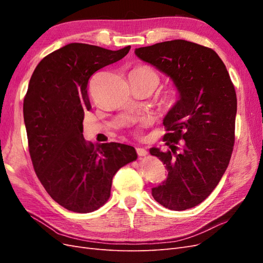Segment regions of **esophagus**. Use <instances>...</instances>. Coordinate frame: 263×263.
Wrapping results in <instances>:
<instances>
[{
  "mask_svg": "<svg viewBox=\"0 0 263 263\" xmlns=\"http://www.w3.org/2000/svg\"><path fill=\"white\" fill-rule=\"evenodd\" d=\"M136 151H137V155H138V156H140V157H145V156H147V150H146V149H144V148H137V149H136Z\"/></svg>",
  "mask_w": 263,
  "mask_h": 263,
  "instance_id": "esophagus-1",
  "label": "esophagus"
}]
</instances>
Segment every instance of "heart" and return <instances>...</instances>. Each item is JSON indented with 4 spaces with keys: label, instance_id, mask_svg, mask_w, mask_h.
Returning a JSON list of instances; mask_svg holds the SVG:
<instances>
[{
    "label": "heart",
    "instance_id": "b5f03b06",
    "mask_svg": "<svg viewBox=\"0 0 263 263\" xmlns=\"http://www.w3.org/2000/svg\"><path fill=\"white\" fill-rule=\"evenodd\" d=\"M135 71H138V72L140 73H144V74H147V76H153L157 79V81H159L158 79V76L156 74L155 71L147 67V66H141V67H138L135 69ZM179 98V92L177 89H174V87H171V89H169L168 91H165L164 95H163V99H162V104L165 105V106H171L173 105L174 103L177 102Z\"/></svg>",
    "mask_w": 263,
    "mask_h": 263
}]
</instances>
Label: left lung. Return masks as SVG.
<instances>
[{"label": "left lung", "mask_w": 263, "mask_h": 263, "mask_svg": "<svg viewBox=\"0 0 263 263\" xmlns=\"http://www.w3.org/2000/svg\"><path fill=\"white\" fill-rule=\"evenodd\" d=\"M135 53L169 76L180 93L163 119V141L170 150L150 149L168 171L153 196L172 211L192 209L217 186L232 157L235 86L224 62L209 47L176 39L141 47Z\"/></svg>", "instance_id": "left-lung-1"}]
</instances>
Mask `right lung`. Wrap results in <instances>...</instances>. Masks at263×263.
Instances as JSON below:
<instances>
[{
    "instance_id": "1",
    "label": "right lung",
    "mask_w": 263,
    "mask_h": 263,
    "mask_svg": "<svg viewBox=\"0 0 263 263\" xmlns=\"http://www.w3.org/2000/svg\"><path fill=\"white\" fill-rule=\"evenodd\" d=\"M129 50L69 44L46 55L29 80L23 112L31 162L47 193L68 211L99 210L110 196L114 174L137 159L132 146L94 145L82 134L90 78Z\"/></svg>"
}]
</instances>
